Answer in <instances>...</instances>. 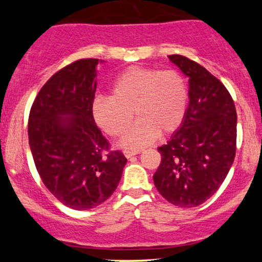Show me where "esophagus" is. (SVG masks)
Returning a JSON list of instances; mask_svg holds the SVG:
<instances>
[{
  "instance_id": "obj_1",
  "label": "esophagus",
  "mask_w": 262,
  "mask_h": 262,
  "mask_svg": "<svg viewBox=\"0 0 262 262\" xmlns=\"http://www.w3.org/2000/svg\"><path fill=\"white\" fill-rule=\"evenodd\" d=\"M138 153H141V150H129V149H126V150H124V156H125L126 158H130V157H133V156H136V155H138Z\"/></svg>"
}]
</instances>
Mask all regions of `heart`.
<instances>
[{
  "label": "heart",
  "instance_id": "heart-1",
  "mask_svg": "<svg viewBox=\"0 0 262 262\" xmlns=\"http://www.w3.org/2000/svg\"><path fill=\"white\" fill-rule=\"evenodd\" d=\"M187 106V89L176 71L129 67L115 78L112 96H99L92 102V116L97 125L113 138L123 137L125 148L152 143L158 134L173 133L181 125Z\"/></svg>",
  "mask_w": 262,
  "mask_h": 262
}]
</instances>
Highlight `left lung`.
Wrapping results in <instances>:
<instances>
[{"mask_svg": "<svg viewBox=\"0 0 262 262\" xmlns=\"http://www.w3.org/2000/svg\"><path fill=\"white\" fill-rule=\"evenodd\" d=\"M189 77V106L180 128L158 147L156 187L171 204L194 208L216 192L236 156L237 113L228 90L203 66L168 55Z\"/></svg>", "mask_w": 262, "mask_h": 262, "instance_id": "8db88e82", "label": "left lung"}]
</instances>
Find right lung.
I'll use <instances>...</instances> for the list:
<instances>
[{"label": "right lung", "instance_id": "right-lung-1", "mask_svg": "<svg viewBox=\"0 0 262 262\" xmlns=\"http://www.w3.org/2000/svg\"><path fill=\"white\" fill-rule=\"evenodd\" d=\"M99 63L86 58L54 73L29 115V146L41 181L75 210L109 199L126 163L120 150L110 149L92 116Z\"/></svg>", "mask_w": 262, "mask_h": 262}]
</instances>
